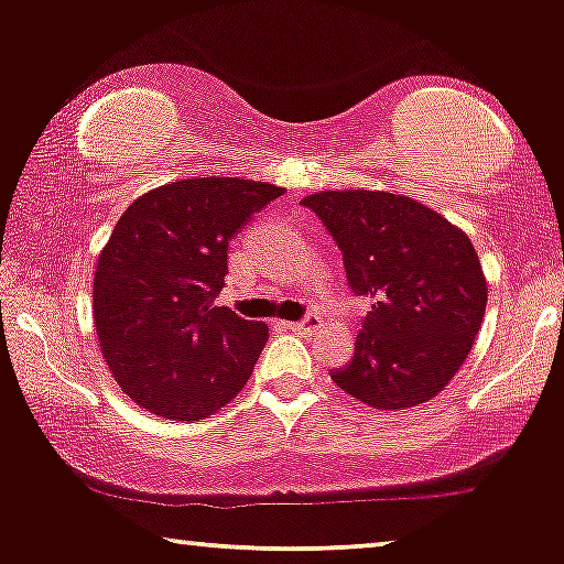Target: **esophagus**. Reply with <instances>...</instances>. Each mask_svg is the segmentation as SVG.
Returning <instances> with one entry per match:
<instances>
[{"mask_svg":"<svg viewBox=\"0 0 564 564\" xmlns=\"http://www.w3.org/2000/svg\"><path fill=\"white\" fill-rule=\"evenodd\" d=\"M289 328L294 330V334L312 336V334H315L317 328H321V317H317V315H307V317H302V321H296V323H289Z\"/></svg>","mask_w":564,"mask_h":564,"instance_id":"obj_1","label":"esophagus"}]
</instances>
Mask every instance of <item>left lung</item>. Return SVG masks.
Listing matches in <instances>:
<instances>
[{
	"mask_svg": "<svg viewBox=\"0 0 564 564\" xmlns=\"http://www.w3.org/2000/svg\"><path fill=\"white\" fill-rule=\"evenodd\" d=\"M341 249L351 294L365 296L355 357L330 372L376 410L417 406L444 389L486 315V278L473 243L410 196L321 192L304 196Z\"/></svg>",
	"mask_w": 564,
	"mask_h": 564,
	"instance_id": "1",
	"label": "left lung"
}]
</instances>
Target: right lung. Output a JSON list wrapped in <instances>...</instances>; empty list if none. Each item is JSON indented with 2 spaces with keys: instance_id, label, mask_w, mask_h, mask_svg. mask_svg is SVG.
Returning <instances> with one entry per match:
<instances>
[{
  "instance_id": "add662e5",
  "label": "right lung",
  "mask_w": 564,
  "mask_h": 564,
  "mask_svg": "<svg viewBox=\"0 0 564 564\" xmlns=\"http://www.w3.org/2000/svg\"><path fill=\"white\" fill-rule=\"evenodd\" d=\"M283 188L188 178L133 202L101 249L94 323L115 381L167 420H205L252 376L268 325L215 307L228 247Z\"/></svg>"
}]
</instances>
